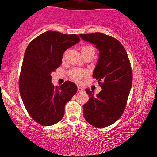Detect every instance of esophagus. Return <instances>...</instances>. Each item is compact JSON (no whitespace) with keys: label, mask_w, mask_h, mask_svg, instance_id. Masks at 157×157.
<instances>
[{"label":"esophagus","mask_w":157,"mask_h":157,"mask_svg":"<svg viewBox=\"0 0 157 157\" xmlns=\"http://www.w3.org/2000/svg\"><path fill=\"white\" fill-rule=\"evenodd\" d=\"M77 91H80V92H82V91H84V89L82 87H81V86H78L77 87Z\"/></svg>","instance_id":"1"}]
</instances>
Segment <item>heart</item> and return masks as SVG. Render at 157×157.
I'll list each match as a JSON object with an SVG mask.
<instances>
[{"mask_svg":"<svg viewBox=\"0 0 157 157\" xmlns=\"http://www.w3.org/2000/svg\"><path fill=\"white\" fill-rule=\"evenodd\" d=\"M81 52H94V48L91 47V46H84V47L82 48ZM86 75H87V72H86V71L78 69V68H74V69H72L70 71V76H71V78L75 81L80 80L81 78H82V77L86 76Z\"/></svg>","mask_w":157,"mask_h":157,"instance_id":"b5f03b06","label":"heart"}]
</instances>
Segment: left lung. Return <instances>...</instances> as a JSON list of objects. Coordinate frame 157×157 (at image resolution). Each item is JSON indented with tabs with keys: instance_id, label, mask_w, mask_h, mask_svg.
<instances>
[{
	"instance_id": "8db88e82",
	"label": "left lung",
	"mask_w": 157,
	"mask_h": 157,
	"mask_svg": "<svg viewBox=\"0 0 157 157\" xmlns=\"http://www.w3.org/2000/svg\"><path fill=\"white\" fill-rule=\"evenodd\" d=\"M86 42L94 44L99 51V59L93 71L101 91L86 89L89 101L83 105L86 120L96 128L112 125L121 117L132 86L131 63L125 48L120 41L100 32L80 34Z\"/></svg>"
}]
</instances>
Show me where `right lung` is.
Returning a JSON list of instances; mask_svg holds the SVG:
<instances>
[{
  "label": "right lung",
  "instance_id": "add662e5",
  "mask_svg": "<svg viewBox=\"0 0 157 157\" xmlns=\"http://www.w3.org/2000/svg\"><path fill=\"white\" fill-rule=\"evenodd\" d=\"M80 40L77 35L47 31L34 39L25 51L20 94L29 114L41 125L60 121L65 105L77 92V86L71 81L55 87L51 74L60 66L65 51Z\"/></svg>",
  "mask_w": 157,
  "mask_h": 157
}]
</instances>
